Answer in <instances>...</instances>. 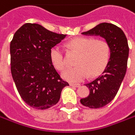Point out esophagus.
Returning <instances> with one entry per match:
<instances>
[{
    "instance_id": "esophagus-1",
    "label": "esophagus",
    "mask_w": 135,
    "mask_h": 135,
    "mask_svg": "<svg viewBox=\"0 0 135 135\" xmlns=\"http://www.w3.org/2000/svg\"><path fill=\"white\" fill-rule=\"evenodd\" d=\"M71 86H74V87H79V86H80V84H74V83H71L70 84Z\"/></svg>"
}]
</instances>
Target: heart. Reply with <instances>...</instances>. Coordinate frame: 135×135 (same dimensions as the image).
<instances>
[{
  "label": "heart",
  "instance_id": "heart-1",
  "mask_svg": "<svg viewBox=\"0 0 135 135\" xmlns=\"http://www.w3.org/2000/svg\"><path fill=\"white\" fill-rule=\"evenodd\" d=\"M71 50L79 53L76 60L77 66L69 68L63 72L62 77L70 82H80L89 76H97L104 71L109 61L110 45L104 39L92 36L78 37L68 43ZM50 58L54 67L63 71L66 67L64 51L58 45L50 50Z\"/></svg>",
  "mask_w": 135,
  "mask_h": 135
}]
</instances>
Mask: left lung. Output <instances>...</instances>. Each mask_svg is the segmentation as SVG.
Wrapping results in <instances>:
<instances>
[{"label":"left lung","instance_id":"8db88e82","mask_svg":"<svg viewBox=\"0 0 135 135\" xmlns=\"http://www.w3.org/2000/svg\"><path fill=\"white\" fill-rule=\"evenodd\" d=\"M82 34L100 36L110 45L111 54L107 66L100 76L86 84L90 89V95L80 99L84 106L102 108L115 98L125 78L129 53L128 40L119 27L108 23L99 24Z\"/></svg>","mask_w":135,"mask_h":135}]
</instances>
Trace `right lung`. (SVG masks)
Listing matches in <instances>:
<instances>
[{"mask_svg": "<svg viewBox=\"0 0 135 135\" xmlns=\"http://www.w3.org/2000/svg\"><path fill=\"white\" fill-rule=\"evenodd\" d=\"M67 35L57 34L36 23H25L10 42V70L18 93L24 102L36 109L57 104L63 80L50 58V50Z\"/></svg>", "mask_w": 135, "mask_h": 135, "instance_id": "obj_1", "label": "right lung"}]
</instances>
